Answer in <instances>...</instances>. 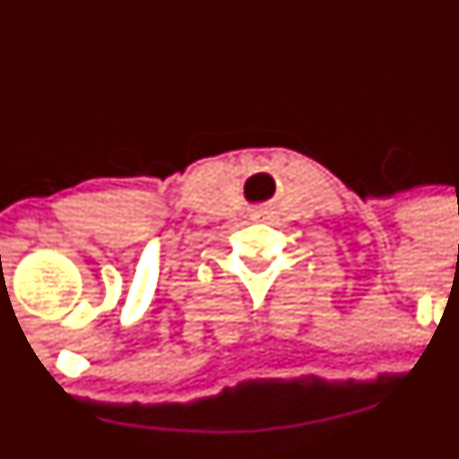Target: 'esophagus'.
Segmentation results:
<instances>
[{
	"label": "esophagus",
	"mask_w": 459,
	"mask_h": 459,
	"mask_svg": "<svg viewBox=\"0 0 459 459\" xmlns=\"http://www.w3.org/2000/svg\"><path fill=\"white\" fill-rule=\"evenodd\" d=\"M254 219L255 221H271L273 219V208H271V205H260V208L254 210Z\"/></svg>",
	"instance_id": "1"
}]
</instances>
